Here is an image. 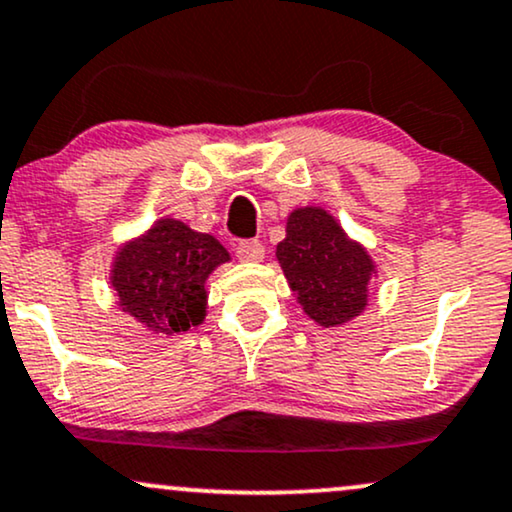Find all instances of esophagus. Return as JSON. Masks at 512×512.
Instances as JSON below:
<instances>
[{"label":"esophagus","instance_id":"34e87169","mask_svg":"<svg viewBox=\"0 0 512 512\" xmlns=\"http://www.w3.org/2000/svg\"><path fill=\"white\" fill-rule=\"evenodd\" d=\"M266 256V249L258 239H244V242L237 244V258L239 261H249V263H258L263 261Z\"/></svg>","mask_w":512,"mask_h":512}]
</instances>
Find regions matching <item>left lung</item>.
Wrapping results in <instances>:
<instances>
[{"label":"left lung","instance_id":"8db88e82","mask_svg":"<svg viewBox=\"0 0 512 512\" xmlns=\"http://www.w3.org/2000/svg\"><path fill=\"white\" fill-rule=\"evenodd\" d=\"M275 256L296 301L320 327L349 323L368 306L375 263L325 208L304 206L289 213L287 237Z\"/></svg>","mask_w":512,"mask_h":512}]
</instances>
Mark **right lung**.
<instances>
[{
	"label": "right lung",
	"mask_w": 512,
	"mask_h": 512,
	"mask_svg": "<svg viewBox=\"0 0 512 512\" xmlns=\"http://www.w3.org/2000/svg\"><path fill=\"white\" fill-rule=\"evenodd\" d=\"M230 261L223 244L175 218H161L116 251L118 306L154 334H178L206 318V280Z\"/></svg>",
	"instance_id": "add662e5"
}]
</instances>
